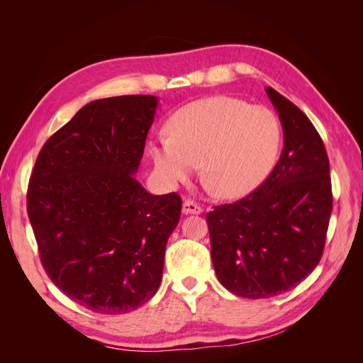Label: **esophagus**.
<instances>
[{
	"label": "esophagus",
	"instance_id": "1",
	"mask_svg": "<svg viewBox=\"0 0 363 363\" xmlns=\"http://www.w3.org/2000/svg\"><path fill=\"white\" fill-rule=\"evenodd\" d=\"M203 212V207L196 204L194 200H184L183 203V213L184 215H200Z\"/></svg>",
	"mask_w": 363,
	"mask_h": 363
}]
</instances>
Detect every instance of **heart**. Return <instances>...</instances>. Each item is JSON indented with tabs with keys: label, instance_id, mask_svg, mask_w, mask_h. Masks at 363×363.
I'll return each instance as SVG.
<instances>
[{
	"label": "heart",
	"instance_id": "b5f03b06",
	"mask_svg": "<svg viewBox=\"0 0 363 363\" xmlns=\"http://www.w3.org/2000/svg\"><path fill=\"white\" fill-rule=\"evenodd\" d=\"M171 135L151 145L160 177L188 182L201 162L203 177L223 199H240L268 179L280 155L281 127L269 108L232 96L184 106L171 119Z\"/></svg>",
	"mask_w": 363,
	"mask_h": 363
}]
</instances>
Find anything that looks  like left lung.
Masks as SVG:
<instances>
[{
  "label": "left lung",
  "instance_id": "8db88e82",
  "mask_svg": "<svg viewBox=\"0 0 363 363\" xmlns=\"http://www.w3.org/2000/svg\"><path fill=\"white\" fill-rule=\"evenodd\" d=\"M283 127L276 167L256 191L206 215L218 280L244 298L295 288L323 257L333 208L321 136L298 107L267 87Z\"/></svg>",
  "mask_w": 363,
  "mask_h": 363
}]
</instances>
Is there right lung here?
Here are the masks:
<instances>
[{
	"label": "right lung",
	"mask_w": 363,
	"mask_h": 363,
	"mask_svg": "<svg viewBox=\"0 0 363 363\" xmlns=\"http://www.w3.org/2000/svg\"><path fill=\"white\" fill-rule=\"evenodd\" d=\"M157 98L124 95L82 107L42 147L27 212L43 269L71 300L119 315L160 286L182 199L135 179Z\"/></svg>",
	"instance_id": "obj_1"
}]
</instances>
